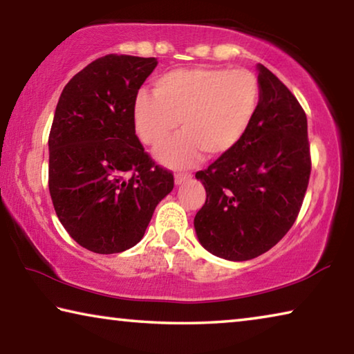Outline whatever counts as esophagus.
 Here are the masks:
<instances>
[{
	"label": "esophagus",
	"mask_w": 354,
	"mask_h": 354,
	"mask_svg": "<svg viewBox=\"0 0 354 354\" xmlns=\"http://www.w3.org/2000/svg\"><path fill=\"white\" fill-rule=\"evenodd\" d=\"M190 176H192L190 173H176V175H175V183L176 184H181L184 181H187Z\"/></svg>",
	"instance_id": "esophagus-1"
}]
</instances>
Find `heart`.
Masks as SVG:
<instances>
[{
	"label": "heart",
	"instance_id": "b5f03b06",
	"mask_svg": "<svg viewBox=\"0 0 354 354\" xmlns=\"http://www.w3.org/2000/svg\"><path fill=\"white\" fill-rule=\"evenodd\" d=\"M261 101V82L245 68H176L154 81V92L140 91L133 103L136 133L148 147H159V159L176 169L195 164L206 151L220 156L239 145L253 123Z\"/></svg>",
	"mask_w": 354,
	"mask_h": 354
}]
</instances>
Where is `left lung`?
I'll return each mask as SVG.
<instances>
[{
  "label": "left lung",
  "instance_id": "8db88e82",
  "mask_svg": "<svg viewBox=\"0 0 354 354\" xmlns=\"http://www.w3.org/2000/svg\"><path fill=\"white\" fill-rule=\"evenodd\" d=\"M261 101L248 133L206 170V201L195 215L198 241L227 261L274 247L295 223L310 176L308 118L293 93L259 65Z\"/></svg>",
  "mask_w": 354,
  "mask_h": 354
}]
</instances>
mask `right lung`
I'll return each mask as SVG.
<instances>
[{
	"label": "right lung",
	"instance_id": "obj_1",
	"mask_svg": "<svg viewBox=\"0 0 354 354\" xmlns=\"http://www.w3.org/2000/svg\"><path fill=\"white\" fill-rule=\"evenodd\" d=\"M156 65V57H100L71 77L56 106L48 187L70 237L93 253L134 247L175 185L136 136L134 97Z\"/></svg>",
	"mask_w": 354,
	"mask_h": 354
}]
</instances>
